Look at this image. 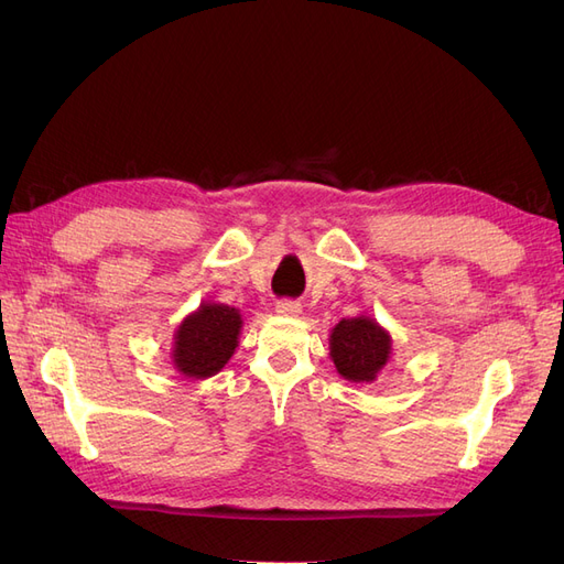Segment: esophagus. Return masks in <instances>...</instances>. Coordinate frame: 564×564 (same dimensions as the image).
<instances>
[{"label":"esophagus","mask_w":564,"mask_h":564,"mask_svg":"<svg viewBox=\"0 0 564 564\" xmlns=\"http://www.w3.org/2000/svg\"><path fill=\"white\" fill-rule=\"evenodd\" d=\"M275 313L284 315V317H294V315L301 313V303H296V301H278Z\"/></svg>","instance_id":"esophagus-1"}]
</instances>
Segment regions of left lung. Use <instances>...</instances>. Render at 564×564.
I'll use <instances>...</instances> for the list:
<instances>
[{
    "mask_svg": "<svg viewBox=\"0 0 564 564\" xmlns=\"http://www.w3.org/2000/svg\"><path fill=\"white\" fill-rule=\"evenodd\" d=\"M329 357L346 381L373 383L390 362L392 338L373 317H344L329 334Z\"/></svg>",
    "mask_w": 564,
    "mask_h": 564,
    "instance_id": "8db88e82",
    "label": "left lung"
}]
</instances>
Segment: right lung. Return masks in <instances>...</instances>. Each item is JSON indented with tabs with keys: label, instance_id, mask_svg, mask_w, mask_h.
Segmentation results:
<instances>
[{
	"label": "right lung",
	"instance_id": "add662e5",
	"mask_svg": "<svg viewBox=\"0 0 564 564\" xmlns=\"http://www.w3.org/2000/svg\"><path fill=\"white\" fill-rule=\"evenodd\" d=\"M242 315L232 305L204 301L185 315L174 334L172 362L185 379L204 381L228 365L240 344Z\"/></svg>",
	"mask_w": 564,
	"mask_h": 564
}]
</instances>
